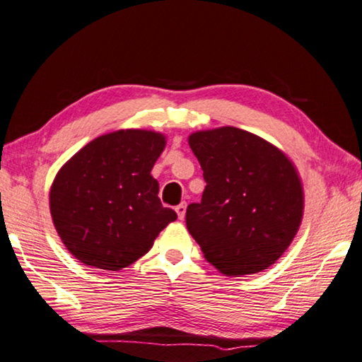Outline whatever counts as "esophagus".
<instances>
[{
	"label": "esophagus",
	"instance_id": "1",
	"mask_svg": "<svg viewBox=\"0 0 362 362\" xmlns=\"http://www.w3.org/2000/svg\"><path fill=\"white\" fill-rule=\"evenodd\" d=\"M186 208H187V204H186V202H181V204L175 208V210H176V214H177V218H180V219H185V216H186Z\"/></svg>",
	"mask_w": 362,
	"mask_h": 362
}]
</instances>
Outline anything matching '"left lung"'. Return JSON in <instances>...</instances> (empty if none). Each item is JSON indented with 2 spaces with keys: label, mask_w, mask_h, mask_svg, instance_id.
<instances>
[{
  "label": "left lung",
  "mask_w": 362,
  "mask_h": 362,
  "mask_svg": "<svg viewBox=\"0 0 362 362\" xmlns=\"http://www.w3.org/2000/svg\"><path fill=\"white\" fill-rule=\"evenodd\" d=\"M206 182L187 230L221 274L262 272L293 242L303 213L300 177L274 144L235 127L189 136Z\"/></svg>",
  "instance_id": "8db88e82"
}]
</instances>
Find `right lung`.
<instances>
[{"label":"right lung","mask_w":362,"mask_h":362,"mask_svg":"<svg viewBox=\"0 0 362 362\" xmlns=\"http://www.w3.org/2000/svg\"><path fill=\"white\" fill-rule=\"evenodd\" d=\"M165 136L117 130L69 158L50 187V214L63 245L82 264L129 267L148 252L176 213L162 206L151 176Z\"/></svg>","instance_id":"right-lung-1"}]
</instances>
